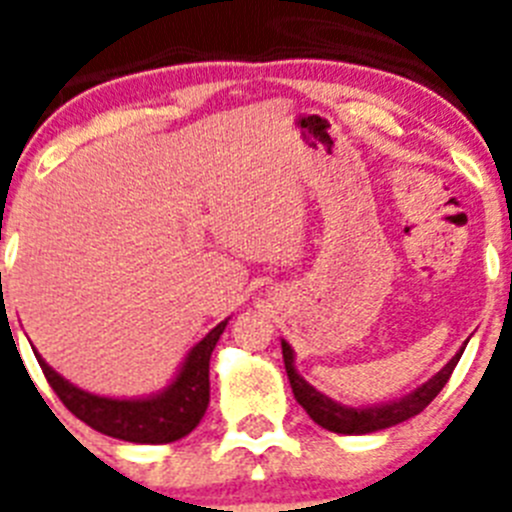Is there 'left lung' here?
I'll use <instances>...</instances> for the list:
<instances>
[{
    "instance_id": "1",
    "label": "left lung",
    "mask_w": 512,
    "mask_h": 512,
    "mask_svg": "<svg viewBox=\"0 0 512 512\" xmlns=\"http://www.w3.org/2000/svg\"><path fill=\"white\" fill-rule=\"evenodd\" d=\"M461 354H464V346L459 348V354H456L449 364L443 366L436 377H431L425 384H420L418 390L400 397V400L382 402V405H366V408H348V405L330 400L328 395L315 390L310 382H305V379L297 374L295 351H292V346H289L287 341H282L284 369H287L295 400L300 402L302 408H305V413L310 415L315 423L323 425L325 431L343 433V436H364V433L384 431V428H392V425L402 423V420L423 413V410L436 400L438 392L443 390V384L449 382L451 372H454V366L459 364Z\"/></svg>"
}]
</instances>
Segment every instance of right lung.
Returning <instances> with one entry per match:
<instances>
[{"label":"right lung","instance_id":"obj_1","mask_svg":"<svg viewBox=\"0 0 512 512\" xmlns=\"http://www.w3.org/2000/svg\"><path fill=\"white\" fill-rule=\"evenodd\" d=\"M225 325L228 320L217 323L200 343H194L169 387L151 397L120 400V397L92 395L71 384L69 379H63L56 369L40 359V354L35 356L53 392L89 428L130 443H171L192 433L210 405V356L215 343L223 336Z\"/></svg>","mask_w":512,"mask_h":512}]
</instances>
